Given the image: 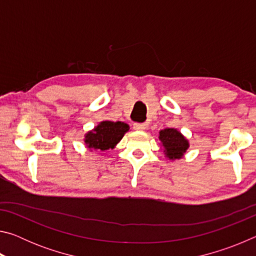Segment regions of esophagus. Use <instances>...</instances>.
I'll list each match as a JSON object with an SVG mask.
<instances>
[{
    "label": "esophagus",
    "mask_w": 256,
    "mask_h": 256,
    "mask_svg": "<svg viewBox=\"0 0 256 256\" xmlns=\"http://www.w3.org/2000/svg\"><path fill=\"white\" fill-rule=\"evenodd\" d=\"M133 128L136 130V131H144L146 128V125L144 123H134Z\"/></svg>",
    "instance_id": "obj_1"
}]
</instances>
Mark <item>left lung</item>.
<instances>
[{
  "label": "left lung",
  "instance_id": "obj_1",
  "mask_svg": "<svg viewBox=\"0 0 256 256\" xmlns=\"http://www.w3.org/2000/svg\"><path fill=\"white\" fill-rule=\"evenodd\" d=\"M159 141L164 148L166 158L170 160L180 159L188 149V140L178 130L164 128L159 131Z\"/></svg>",
  "mask_w": 256,
  "mask_h": 256
}]
</instances>
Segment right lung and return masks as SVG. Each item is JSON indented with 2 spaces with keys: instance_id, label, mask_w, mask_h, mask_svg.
I'll list each match as a JSON object with an SVG mask.
<instances>
[{
  "instance_id": "right-lung-1",
  "label": "right lung",
  "mask_w": 256,
  "mask_h": 256,
  "mask_svg": "<svg viewBox=\"0 0 256 256\" xmlns=\"http://www.w3.org/2000/svg\"><path fill=\"white\" fill-rule=\"evenodd\" d=\"M128 130L130 126L124 122L102 120L92 131L86 133L84 144L86 148L92 151H105L114 149Z\"/></svg>"
}]
</instances>
